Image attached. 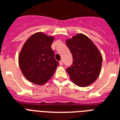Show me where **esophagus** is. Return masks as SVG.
<instances>
[{
	"label": "esophagus",
	"mask_w": 120,
	"mask_h": 120,
	"mask_svg": "<svg viewBox=\"0 0 120 120\" xmlns=\"http://www.w3.org/2000/svg\"><path fill=\"white\" fill-rule=\"evenodd\" d=\"M59 64H60V65H63V60H60V62H59Z\"/></svg>",
	"instance_id": "esophagus-1"
}]
</instances>
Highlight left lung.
Instances as JSON below:
<instances>
[{"label":"left lung","mask_w":120,"mask_h":120,"mask_svg":"<svg viewBox=\"0 0 120 120\" xmlns=\"http://www.w3.org/2000/svg\"><path fill=\"white\" fill-rule=\"evenodd\" d=\"M73 58L72 64L66 68L70 79L80 87L89 86L99 75L103 57L89 38L78 34L66 41Z\"/></svg>","instance_id":"obj_1"}]
</instances>
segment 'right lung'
Masks as SVG:
<instances>
[{
	"label": "right lung",
	"instance_id": "add662e5",
	"mask_svg": "<svg viewBox=\"0 0 120 120\" xmlns=\"http://www.w3.org/2000/svg\"><path fill=\"white\" fill-rule=\"evenodd\" d=\"M53 36L43 33L33 34L26 41L19 56L22 73L32 83L43 85L50 79L59 65L51 48Z\"/></svg>",
	"mask_w": 120,
	"mask_h": 120
}]
</instances>
